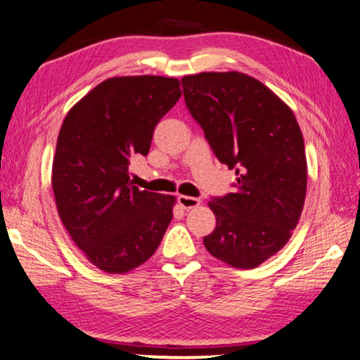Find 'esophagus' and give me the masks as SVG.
<instances>
[{
    "label": "esophagus",
    "mask_w": 360,
    "mask_h": 360,
    "mask_svg": "<svg viewBox=\"0 0 360 360\" xmlns=\"http://www.w3.org/2000/svg\"><path fill=\"white\" fill-rule=\"evenodd\" d=\"M178 203H179L184 210H192V208H197V206L200 205V198L187 197V195H179V197H178Z\"/></svg>",
    "instance_id": "esophagus-1"
}]
</instances>
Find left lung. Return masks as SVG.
Masks as SVG:
<instances>
[{
  "label": "left lung",
  "instance_id": "obj_1",
  "mask_svg": "<svg viewBox=\"0 0 360 360\" xmlns=\"http://www.w3.org/2000/svg\"><path fill=\"white\" fill-rule=\"evenodd\" d=\"M188 112L219 162L235 169V191L208 203L216 229L203 243L235 268H255L283 249L307 195V157L294 112L257 79L238 71L181 79Z\"/></svg>",
  "mask_w": 360,
  "mask_h": 360
}]
</instances>
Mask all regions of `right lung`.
<instances>
[{"label":"right lung","mask_w":360,"mask_h":360,"mask_svg":"<svg viewBox=\"0 0 360 360\" xmlns=\"http://www.w3.org/2000/svg\"><path fill=\"white\" fill-rule=\"evenodd\" d=\"M181 94L174 77H111L63 120L52 163L58 216L103 271L127 273L144 264L172 222L176 198L139 191L129 165L136 154L148 155L155 125Z\"/></svg>","instance_id":"right-lung-1"}]
</instances>
